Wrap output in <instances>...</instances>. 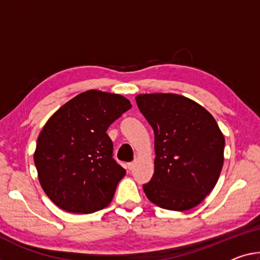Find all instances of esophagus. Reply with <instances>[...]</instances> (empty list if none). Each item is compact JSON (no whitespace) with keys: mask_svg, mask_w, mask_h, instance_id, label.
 Segmentation results:
<instances>
[{"mask_svg":"<svg viewBox=\"0 0 260 260\" xmlns=\"http://www.w3.org/2000/svg\"><path fill=\"white\" fill-rule=\"evenodd\" d=\"M135 166H136L135 161H131V162L127 164V169H129V171H133L135 169Z\"/></svg>","mask_w":260,"mask_h":260,"instance_id":"1","label":"esophagus"}]
</instances>
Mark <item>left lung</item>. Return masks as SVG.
Masks as SVG:
<instances>
[{"label":"left lung","mask_w":260,"mask_h":260,"mask_svg":"<svg viewBox=\"0 0 260 260\" xmlns=\"http://www.w3.org/2000/svg\"><path fill=\"white\" fill-rule=\"evenodd\" d=\"M154 131V173L143 185L164 209L188 210L208 195L223 166L224 136L205 108L177 94L136 96Z\"/></svg>","instance_id":"obj_1"}]
</instances>
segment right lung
<instances>
[{"label": "right lung", "instance_id": "1", "mask_svg": "<svg viewBox=\"0 0 260 260\" xmlns=\"http://www.w3.org/2000/svg\"><path fill=\"white\" fill-rule=\"evenodd\" d=\"M130 108L122 95L88 90L44 125L34 160L42 188L59 208L89 214L109 205L125 170L113 158L107 130Z\"/></svg>", "mask_w": 260, "mask_h": 260}]
</instances>
